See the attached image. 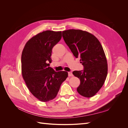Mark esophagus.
Returning a JSON list of instances; mask_svg holds the SVG:
<instances>
[{"mask_svg":"<svg viewBox=\"0 0 128 128\" xmlns=\"http://www.w3.org/2000/svg\"><path fill=\"white\" fill-rule=\"evenodd\" d=\"M68 76L69 77H72L73 76L72 73V72H68Z\"/></svg>","mask_w":128,"mask_h":128,"instance_id":"1","label":"esophagus"}]
</instances>
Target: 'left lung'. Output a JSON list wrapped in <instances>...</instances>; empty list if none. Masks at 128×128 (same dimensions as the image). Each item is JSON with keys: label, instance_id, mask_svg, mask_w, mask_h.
<instances>
[{"label": "left lung", "instance_id": "left-lung-1", "mask_svg": "<svg viewBox=\"0 0 128 128\" xmlns=\"http://www.w3.org/2000/svg\"><path fill=\"white\" fill-rule=\"evenodd\" d=\"M62 37L74 56L80 58L84 66L83 70L72 72L80 80L77 91L84 97H92L102 88L107 75V61L102 46L94 34L86 31L64 30Z\"/></svg>", "mask_w": 128, "mask_h": 128}]
</instances>
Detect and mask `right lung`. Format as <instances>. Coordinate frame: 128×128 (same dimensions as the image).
<instances>
[{"label":"right lung","mask_w":128,"mask_h":128,"mask_svg":"<svg viewBox=\"0 0 128 128\" xmlns=\"http://www.w3.org/2000/svg\"><path fill=\"white\" fill-rule=\"evenodd\" d=\"M61 37V31H44L31 38L22 52L23 78L30 92L42 102L54 99L68 77V72H56L49 67L52 48Z\"/></svg>","instance_id":"add662e5"}]
</instances>
